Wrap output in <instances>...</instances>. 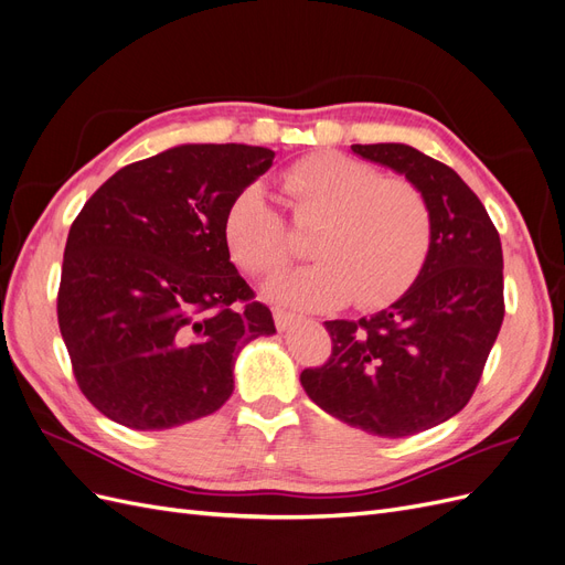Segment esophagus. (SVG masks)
<instances>
[{
  "mask_svg": "<svg viewBox=\"0 0 565 565\" xmlns=\"http://www.w3.org/2000/svg\"><path fill=\"white\" fill-rule=\"evenodd\" d=\"M273 320H276V328H278L280 332H285V330L289 328V324H292V322L297 320V316L285 311V309H273Z\"/></svg>",
  "mask_w": 565,
  "mask_h": 565,
  "instance_id": "34e87169",
  "label": "esophagus"
}]
</instances>
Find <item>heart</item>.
<instances>
[{"label": "heart", "mask_w": 565, "mask_h": 565, "mask_svg": "<svg viewBox=\"0 0 565 565\" xmlns=\"http://www.w3.org/2000/svg\"><path fill=\"white\" fill-rule=\"evenodd\" d=\"M280 185L299 224H318L311 243L318 262L273 280V299L313 311L351 299L374 309L403 295L429 259L431 204L405 177L316 152L287 167ZM221 233L231 259L252 276H270L292 256L282 214L256 185L231 200Z\"/></svg>", "instance_id": "1"}]
</instances>
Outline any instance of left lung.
I'll list each match as a JSON object with an SVG mask.
<instances>
[{"mask_svg":"<svg viewBox=\"0 0 565 565\" xmlns=\"http://www.w3.org/2000/svg\"><path fill=\"white\" fill-rule=\"evenodd\" d=\"M417 183L434 212L429 259L407 292L361 320H328L332 353L301 372L324 413L384 438L450 419L469 403L504 320L502 243L455 169L405 143L351 146Z\"/></svg>","mask_w":565,"mask_h":565,"instance_id":"left-lung-1","label":"left lung"}]
</instances>
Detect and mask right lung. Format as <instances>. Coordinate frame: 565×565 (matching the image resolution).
<instances>
[{"label":"right lung","mask_w":565,"mask_h":565,"mask_svg":"<svg viewBox=\"0 0 565 565\" xmlns=\"http://www.w3.org/2000/svg\"><path fill=\"white\" fill-rule=\"evenodd\" d=\"M273 158L243 143L169 148L119 169L73 221L58 328L79 391L108 419L152 431L216 413L235 355L276 332L221 233Z\"/></svg>","instance_id":"add662e5"}]
</instances>
